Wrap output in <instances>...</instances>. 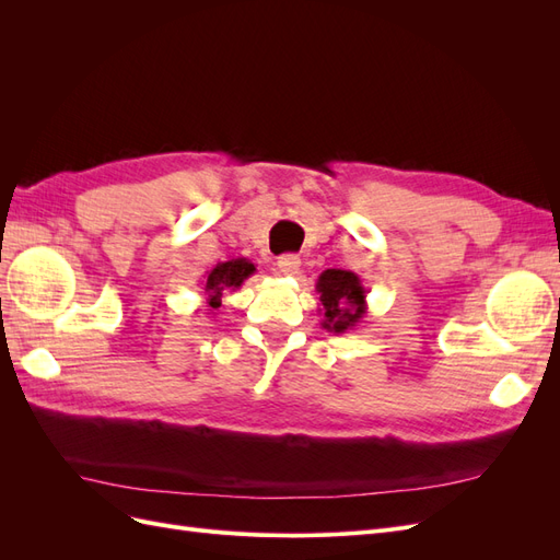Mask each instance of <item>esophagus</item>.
I'll use <instances>...</instances> for the list:
<instances>
[{"label": "esophagus", "instance_id": "34e87169", "mask_svg": "<svg viewBox=\"0 0 560 560\" xmlns=\"http://www.w3.org/2000/svg\"><path fill=\"white\" fill-rule=\"evenodd\" d=\"M299 268H301V259L296 254H282V257H278V270L282 276H296Z\"/></svg>", "mask_w": 560, "mask_h": 560}]
</instances>
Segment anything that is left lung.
<instances>
[{"mask_svg": "<svg viewBox=\"0 0 560 560\" xmlns=\"http://www.w3.org/2000/svg\"><path fill=\"white\" fill-rule=\"evenodd\" d=\"M319 313L325 315L322 327L331 334L358 329L366 317V290L358 273L341 268H327L317 278Z\"/></svg>", "mask_w": 560, "mask_h": 560, "instance_id": "obj_1", "label": "left lung"}]
</instances>
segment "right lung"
Segmentation results:
<instances>
[{
  "instance_id": "obj_1",
  "label": "right lung",
  "mask_w": 560,
  "mask_h": 560,
  "mask_svg": "<svg viewBox=\"0 0 560 560\" xmlns=\"http://www.w3.org/2000/svg\"><path fill=\"white\" fill-rule=\"evenodd\" d=\"M254 264L245 257H238V259H231V261H222L217 264L212 270H208L206 280H202V290H206L208 294V306L212 311H217L219 306H222V296L224 292H235L241 290V284L254 273Z\"/></svg>"
}]
</instances>
